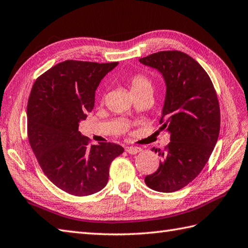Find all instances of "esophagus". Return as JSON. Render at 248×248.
I'll list each match as a JSON object with an SVG mask.
<instances>
[{
  "instance_id": "1",
  "label": "esophagus",
  "mask_w": 248,
  "mask_h": 248,
  "mask_svg": "<svg viewBox=\"0 0 248 248\" xmlns=\"http://www.w3.org/2000/svg\"><path fill=\"white\" fill-rule=\"evenodd\" d=\"M142 151L141 147H136V146H127L126 147V152L128 154H131V155H136Z\"/></svg>"
}]
</instances>
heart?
<instances>
[{
    "label": "heart",
    "mask_w": 248,
    "mask_h": 248,
    "mask_svg": "<svg viewBox=\"0 0 248 248\" xmlns=\"http://www.w3.org/2000/svg\"><path fill=\"white\" fill-rule=\"evenodd\" d=\"M131 93H140L145 91L153 92V84L151 79L143 74H136L130 78Z\"/></svg>",
    "instance_id": "b5f03b06"
}]
</instances>
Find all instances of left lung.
I'll use <instances>...</instances> for the list:
<instances>
[{"label":"left lung","instance_id":"1","mask_svg":"<svg viewBox=\"0 0 248 248\" xmlns=\"http://www.w3.org/2000/svg\"><path fill=\"white\" fill-rule=\"evenodd\" d=\"M139 62L163 78L160 128L168 131L170 141L166 150H158L159 168L144 181L148 188L170 193L201 173L217 144L221 123L217 96L206 71L183 52L162 51Z\"/></svg>","mask_w":248,"mask_h":248}]
</instances>
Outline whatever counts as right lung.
Here are the masks:
<instances>
[{
  "mask_svg": "<svg viewBox=\"0 0 248 248\" xmlns=\"http://www.w3.org/2000/svg\"><path fill=\"white\" fill-rule=\"evenodd\" d=\"M119 62L65 60L38 78L27 103V135L43 173L75 196L101 191L109 167L124 148L110 142L88 145L78 130L94 107L95 90Z\"/></svg>",
  "mask_w": 248,
  "mask_h": 248,
  "instance_id": "obj_1",
  "label": "right lung"
}]
</instances>
